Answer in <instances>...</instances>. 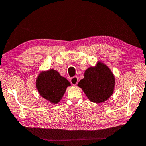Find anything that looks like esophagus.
<instances>
[{"label":"esophagus","instance_id":"34e87169","mask_svg":"<svg viewBox=\"0 0 146 146\" xmlns=\"http://www.w3.org/2000/svg\"><path fill=\"white\" fill-rule=\"evenodd\" d=\"M70 82L73 85H77L78 83V78L77 77H73L70 79Z\"/></svg>","mask_w":146,"mask_h":146}]
</instances>
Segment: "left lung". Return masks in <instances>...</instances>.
<instances>
[{
    "label": "left lung",
    "instance_id": "obj_1",
    "mask_svg": "<svg viewBox=\"0 0 146 146\" xmlns=\"http://www.w3.org/2000/svg\"><path fill=\"white\" fill-rule=\"evenodd\" d=\"M90 101L96 103L107 100L114 92L115 77L108 67L101 62L85 71L84 77L78 83Z\"/></svg>",
    "mask_w": 146,
    "mask_h": 146
}]
</instances>
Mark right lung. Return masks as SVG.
<instances>
[{
    "label": "right lung",
    "mask_w": 146,
    "mask_h": 146,
    "mask_svg": "<svg viewBox=\"0 0 146 146\" xmlns=\"http://www.w3.org/2000/svg\"><path fill=\"white\" fill-rule=\"evenodd\" d=\"M36 88L42 98L53 104L61 100L68 86H71L66 78L54 69L41 71L36 79Z\"/></svg>",
    "instance_id": "1"
}]
</instances>
